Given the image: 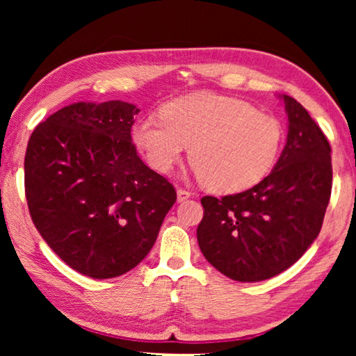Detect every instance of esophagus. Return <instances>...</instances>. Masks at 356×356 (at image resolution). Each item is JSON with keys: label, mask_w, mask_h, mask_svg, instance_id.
Wrapping results in <instances>:
<instances>
[{"label": "esophagus", "mask_w": 356, "mask_h": 356, "mask_svg": "<svg viewBox=\"0 0 356 356\" xmlns=\"http://www.w3.org/2000/svg\"><path fill=\"white\" fill-rule=\"evenodd\" d=\"M190 196H191V193H190L188 190H185V188H179V190H177V201H179V202L186 201Z\"/></svg>", "instance_id": "esophagus-1"}]
</instances>
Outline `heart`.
I'll return each instance as SVG.
<instances>
[{
    "mask_svg": "<svg viewBox=\"0 0 356 356\" xmlns=\"http://www.w3.org/2000/svg\"><path fill=\"white\" fill-rule=\"evenodd\" d=\"M135 146L156 172H170L190 146L196 176L207 188L237 193L257 185L273 170L284 141L280 119L248 102L196 92L168 102L160 119L138 120Z\"/></svg>",
    "mask_w": 356,
    "mask_h": 356,
    "instance_id": "1",
    "label": "heart"
}]
</instances>
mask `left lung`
I'll return each instance as SVG.
<instances>
[{
	"instance_id": "left-lung-1",
	"label": "left lung",
	"mask_w": 356,
	"mask_h": 356,
	"mask_svg": "<svg viewBox=\"0 0 356 356\" xmlns=\"http://www.w3.org/2000/svg\"><path fill=\"white\" fill-rule=\"evenodd\" d=\"M287 141L273 171L252 188L204 196L197 243L227 278L264 281L284 272L321 232L331 196V147L297 100L282 95Z\"/></svg>"
}]
</instances>
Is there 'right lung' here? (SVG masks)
Returning <instances> with one entry per match:
<instances>
[{
	"instance_id": "obj_1",
	"label": "right lung",
	"mask_w": 356,
	"mask_h": 356,
	"mask_svg": "<svg viewBox=\"0 0 356 356\" xmlns=\"http://www.w3.org/2000/svg\"><path fill=\"white\" fill-rule=\"evenodd\" d=\"M140 110L122 100L78 102L34 129L25 155V193L48 246L89 278L135 268L177 200L131 143Z\"/></svg>"
}]
</instances>
